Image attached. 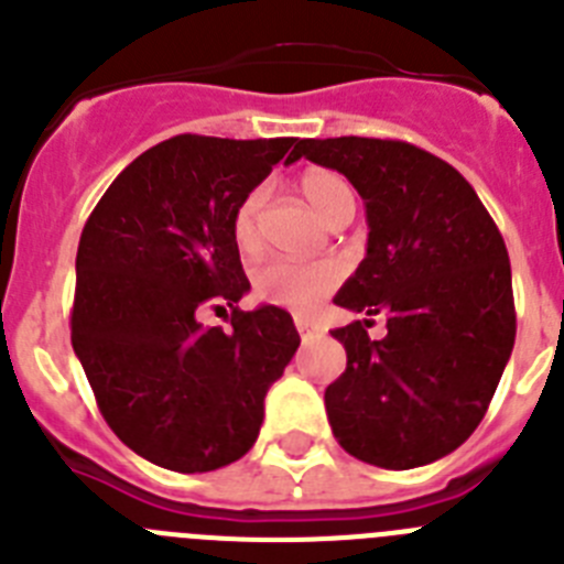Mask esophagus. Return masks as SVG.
Masks as SVG:
<instances>
[{
  "instance_id": "1",
  "label": "esophagus",
  "mask_w": 564,
  "mask_h": 564,
  "mask_svg": "<svg viewBox=\"0 0 564 564\" xmlns=\"http://www.w3.org/2000/svg\"><path fill=\"white\" fill-rule=\"evenodd\" d=\"M293 322H296V330H299V336H302V341H311V338L318 336V327L313 325L307 316H296Z\"/></svg>"
}]
</instances>
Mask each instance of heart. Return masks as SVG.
<instances>
[{
  "mask_svg": "<svg viewBox=\"0 0 564 564\" xmlns=\"http://www.w3.org/2000/svg\"><path fill=\"white\" fill-rule=\"evenodd\" d=\"M299 188L311 203L313 212L325 223H336L344 214L356 212V194L341 174L327 172V169H313L307 172ZM268 200L265 186H257L239 200L231 217V239L242 253H253L259 248V214ZM338 268L325 259L316 262H291V259H271L265 265L253 271V293L262 302L271 305L296 307V311H311L327 293L336 288Z\"/></svg>",
  "mask_w": 564,
  "mask_h": 564,
  "instance_id": "heart-1",
  "label": "heart"
}]
</instances>
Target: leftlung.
Returning a JSON list of instances; mask_svg holds the SVG:
<instances>
[{
    "label": "left lung",
    "mask_w": 564,
    "mask_h": 564,
    "mask_svg": "<svg viewBox=\"0 0 564 564\" xmlns=\"http://www.w3.org/2000/svg\"><path fill=\"white\" fill-rule=\"evenodd\" d=\"M336 169L367 206V257L338 307L347 370L325 390L344 452L381 468L449 455L477 430L514 350L511 265L500 228L468 181L426 149L381 138H305L288 163ZM388 336H366L370 315Z\"/></svg>",
    "instance_id": "obj_1"
}]
</instances>
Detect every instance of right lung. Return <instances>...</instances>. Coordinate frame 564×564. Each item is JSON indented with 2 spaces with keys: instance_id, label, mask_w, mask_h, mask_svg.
<instances>
[{
  "instance_id": "obj_1",
  "label": "right lung",
  "mask_w": 564,
  "mask_h": 564,
  "mask_svg": "<svg viewBox=\"0 0 564 564\" xmlns=\"http://www.w3.org/2000/svg\"><path fill=\"white\" fill-rule=\"evenodd\" d=\"M293 143L174 134L115 177L84 226L73 350L109 430L154 466L194 475L239 460L296 352L291 313L237 307L251 282L231 239L234 208ZM223 304L228 332L196 322Z\"/></svg>"
}]
</instances>
